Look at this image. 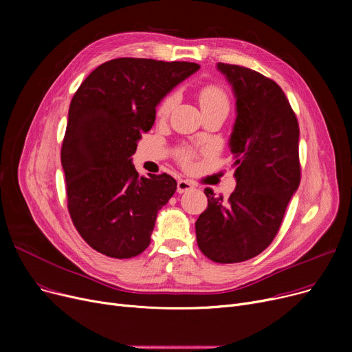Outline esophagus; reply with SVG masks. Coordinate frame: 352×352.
<instances>
[{"instance_id": "esophagus-1", "label": "esophagus", "mask_w": 352, "mask_h": 352, "mask_svg": "<svg viewBox=\"0 0 352 352\" xmlns=\"http://www.w3.org/2000/svg\"><path fill=\"white\" fill-rule=\"evenodd\" d=\"M194 188V184L191 181H187V179H178L177 182V192L178 194H184L187 191H191Z\"/></svg>"}]
</instances>
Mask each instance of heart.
I'll use <instances>...</instances> for the list:
<instances>
[{"label":"heart","mask_w":352,"mask_h":352,"mask_svg":"<svg viewBox=\"0 0 352 352\" xmlns=\"http://www.w3.org/2000/svg\"><path fill=\"white\" fill-rule=\"evenodd\" d=\"M178 101H179L178 91L168 92V94H166L161 100V102L158 105V116L160 117L170 116L171 111L178 104ZM199 102H201L202 109H210V108H217V107H223V108L228 109V107H230V100H228L226 89L217 84L206 85L199 91ZM177 157L182 165L188 166V165H191V162L195 157V151L191 150V148H188V146H184V148H179L177 153Z\"/></svg>","instance_id":"1"}]
</instances>
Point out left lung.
<instances>
[{
	"mask_svg": "<svg viewBox=\"0 0 352 352\" xmlns=\"http://www.w3.org/2000/svg\"><path fill=\"white\" fill-rule=\"evenodd\" d=\"M232 85L236 118L230 138L236 187L228 202L206 190L208 207L197 223L201 252L219 264L261 254L278 232L298 190L300 126L284 91L254 69L218 63Z\"/></svg>",
	"mask_w": 352,
	"mask_h": 352,
	"instance_id": "obj_1",
	"label": "left lung"
}]
</instances>
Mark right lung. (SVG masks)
<instances>
[{
	"label": "right lung",
	"mask_w": 352,
	"mask_h": 352,
	"mask_svg": "<svg viewBox=\"0 0 352 352\" xmlns=\"http://www.w3.org/2000/svg\"><path fill=\"white\" fill-rule=\"evenodd\" d=\"M198 69L187 61L116 58L74 94L61 164L71 219L91 248L122 260L150 245L177 181L168 174L138 178L131 157L154 125L160 101Z\"/></svg>",
	"instance_id": "obj_1"
}]
</instances>
